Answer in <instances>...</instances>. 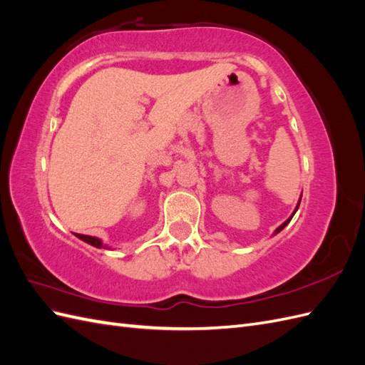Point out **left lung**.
I'll list each match as a JSON object with an SVG mask.
<instances>
[{"label": "left lung", "instance_id": "8db88e82", "mask_svg": "<svg viewBox=\"0 0 365 365\" xmlns=\"http://www.w3.org/2000/svg\"><path fill=\"white\" fill-rule=\"evenodd\" d=\"M298 205H300V201H298ZM298 205H297V208H298ZM297 208H295V212H297ZM295 212H294V213H292V216H294V215H295ZM292 216H291V217H289V219H288V220H286V222H284V224H282V225H280V227H279V228H277V230H275V233H279V231H282V230H283V228H284V227H286V225H288V224H289V222H291V219H292Z\"/></svg>", "mask_w": 365, "mask_h": 365}]
</instances>
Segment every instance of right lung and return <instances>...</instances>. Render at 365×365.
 I'll return each instance as SVG.
<instances>
[{"label":"right lung","instance_id":"1","mask_svg":"<svg viewBox=\"0 0 365 365\" xmlns=\"http://www.w3.org/2000/svg\"><path fill=\"white\" fill-rule=\"evenodd\" d=\"M76 236L79 237V239H82L83 242H86V244H90V245H93V247H96V248H102V247H103L102 240H101V239H97V237H93V236H85V235H76Z\"/></svg>","mask_w":365,"mask_h":365}]
</instances>
